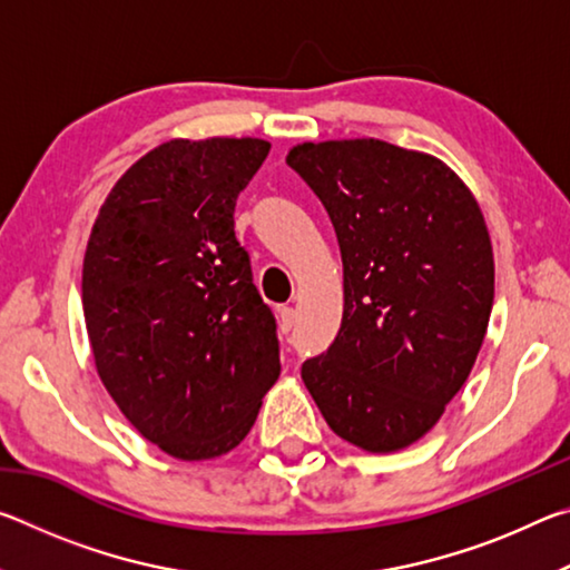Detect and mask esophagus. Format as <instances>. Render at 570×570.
<instances>
[{
    "label": "esophagus",
    "mask_w": 570,
    "mask_h": 570,
    "mask_svg": "<svg viewBox=\"0 0 570 570\" xmlns=\"http://www.w3.org/2000/svg\"><path fill=\"white\" fill-rule=\"evenodd\" d=\"M278 324H282V332H292V326L296 324V308L294 306L278 308Z\"/></svg>",
    "instance_id": "34e87169"
}]
</instances>
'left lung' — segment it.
I'll use <instances>...</instances> for the list:
<instances>
[{
	"label": "left lung",
	"instance_id": "obj_1",
	"mask_svg": "<svg viewBox=\"0 0 570 570\" xmlns=\"http://www.w3.org/2000/svg\"><path fill=\"white\" fill-rule=\"evenodd\" d=\"M286 163L324 204L344 266L340 334L302 380L342 440L410 448L485 340L495 262L482 210L440 158L384 140L302 142Z\"/></svg>",
	"mask_w": 570,
	"mask_h": 570
}]
</instances>
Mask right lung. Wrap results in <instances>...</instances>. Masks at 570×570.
<instances>
[{
    "mask_svg": "<svg viewBox=\"0 0 570 570\" xmlns=\"http://www.w3.org/2000/svg\"><path fill=\"white\" fill-rule=\"evenodd\" d=\"M268 150L262 138L163 142L115 183L85 250L105 390L178 460L234 450L282 372L274 314L234 230L238 193Z\"/></svg>",
    "mask_w": 570,
    "mask_h": 570,
    "instance_id": "1",
    "label": "right lung"
}]
</instances>
